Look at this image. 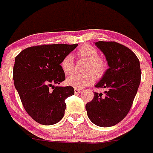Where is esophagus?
<instances>
[{
    "label": "esophagus",
    "instance_id": "esophagus-1",
    "mask_svg": "<svg viewBox=\"0 0 153 153\" xmlns=\"http://www.w3.org/2000/svg\"><path fill=\"white\" fill-rule=\"evenodd\" d=\"M82 92V89H79V88H74V93L76 94H80V93Z\"/></svg>",
    "mask_w": 153,
    "mask_h": 153
}]
</instances>
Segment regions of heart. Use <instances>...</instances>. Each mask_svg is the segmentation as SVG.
Here are the masks:
<instances>
[{
    "label": "heart",
    "mask_w": 153,
    "mask_h": 153,
    "mask_svg": "<svg viewBox=\"0 0 153 153\" xmlns=\"http://www.w3.org/2000/svg\"><path fill=\"white\" fill-rule=\"evenodd\" d=\"M76 56L79 59L87 61L85 67V74H74L68 77L66 83L76 88H83L93 84L95 78H102L107 70V62L100 57L98 51L94 47L84 45L76 51ZM61 68L66 75L71 74L74 71V62L71 54L66 55L60 63Z\"/></svg>",
    "instance_id": "heart-1"
}]
</instances>
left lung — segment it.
<instances>
[{
	"label": "left lung",
	"mask_w": 153,
	"mask_h": 153,
	"mask_svg": "<svg viewBox=\"0 0 153 153\" xmlns=\"http://www.w3.org/2000/svg\"><path fill=\"white\" fill-rule=\"evenodd\" d=\"M95 45L105 55L109 66L95 87L108 91L105 97L95 92L85 108L94 124L111 127L120 122L131 108L141 82L140 62L130 48L119 42L99 41Z\"/></svg>",
	"instance_id": "1"
}]
</instances>
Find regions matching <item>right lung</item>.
Returning <instances> with one entry per match:
<instances>
[{
    "label": "right lung",
    "instance_id": "right-lung-1",
    "mask_svg": "<svg viewBox=\"0 0 153 153\" xmlns=\"http://www.w3.org/2000/svg\"><path fill=\"white\" fill-rule=\"evenodd\" d=\"M77 45H36L23 50L15 57L13 68L15 87L23 108L38 123L51 125L63 117L65 99L74 95V90L71 86L53 85L65 79L61 61Z\"/></svg>",
    "mask_w": 153,
    "mask_h": 153
}]
</instances>
